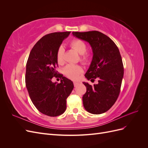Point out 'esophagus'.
Segmentation results:
<instances>
[{
  "label": "esophagus",
  "instance_id": "1",
  "mask_svg": "<svg viewBox=\"0 0 148 148\" xmlns=\"http://www.w3.org/2000/svg\"><path fill=\"white\" fill-rule=\"evenodd\" d=\"M73 84H74V86H75V87H77L78 85L79 84V83L78 82H73Z\"/></svg>",
  "mask_w": 148,
  "mask_h": 148
}]
</instances>
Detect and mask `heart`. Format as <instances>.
Wrapping results in <instances>:
<instances>
[{"label":"heart","mask_w":148,"mask_h":148,"mask_svg":"<svg viewBox=\"0 0 148 148\" xmlns=\"http://www.w3.org/2000/svg\"><path fill=\"white\" fill-rule=\"evenodd\" d=\"M70 46L75 51L80 54V59L84 64H88L91 61V53L86 52L87 46L83 41L78 39H73L70 42ZM65 49L63 46H60L57 52V60L59 64H62L64 62ZM64 74L69 78L76 79L78 78L80 73L83 72V69L81 66L77 65L70 64L66 66L64 70Z\"/></svg>","instance_id":"heart-1"}]
</instances>
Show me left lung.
Instances as JSON below:
<instances>
[{
  "label": "left lung",
  "instance_id": "left-lung-1",
  "mask_svg": "<svg viewBox=\"0 0 148 148\" xmlns=\"http://www.w3.org/2000/svg\"><path fill=\"white\" fill-rule=\"evenodd\" d=\"M78 39L89 42L92 51V60L84 75L92 82H86V92L83 96L84 109L92 114H101L109 110L117 101L123 77V65L119 48L114 42L99 31L73 32Z\"/></svg>",
  "mask_w": 148,
  "mask_h": 148
}]
</instances>
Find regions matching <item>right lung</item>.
<instances>
[{"mask_svg": "<svg viewBox=\"0 0 148 148\" xmlns=\"http://www.w3.org/2000/svg\"><path fill=\"white\" fill-rule=\"evenodd\" d=\"M70 31L46 34L31 49L26 63L25 82L30 99L42 114L57 117L66 108V98L73 89L70 79L58 73L57 52ZM53 77H60V84L53 83Z\"/></svg>", "mask_w": 148, "mask_h": 148, "instance_id": "1", "label": "right lung"}]
</instances>
